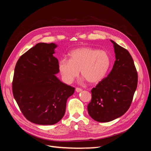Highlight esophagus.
I'll return each mask as SVG.
<instances>
[{"label": "esophagus", "mask_w": 151, "mask_h": 151, "mask_svg": "<svg viewBox=\"0 0 151 151\" xmlns=\"http://www.w3.org/2000/svg\"><path fill=\"white\" fill-rule=\"evenodd\" d=\"M76 92H77V93H80V92H81L82 91H83V89H81V88H76Z\"/></svg>", "instance_id": "1"}]
</instances>
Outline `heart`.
<instances>
[{
    "label": "heart",
    "mask_w": 151,
    "mask_h": 151,
    "mask_svg": "<svg viewBox=\"0 0 151 151\" xmlns=\"http://www.w3.org/2000/svg\"><path fill=\"white\" fill-rule=\"evenodd\" d=\"M111 65L109 54L104 50L91 47H81L72 50L69 60L62 58L58 62V70L63 81L70 84L81 74L91 84L102 81Z\"/></svg>",
    "instance_id": "obj_1"
}]
</instances>
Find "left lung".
I'll return each mask as SVG.
<instances>
[{
  "mask_svg": "<svg viewBox=\"0 0 151 151\" xmlns=\"http://www.w3.org/2000/svg\"><path fill=\"white\" fill-rule=\"evenodd\" d=\"M115 62L108 76L91 90L88 106L90 116L99 122L116 119L130 108L137 86L138 76L130 53L114 41Z\"/></svg>",
  "mask_w": 151,
  "mask_h": 151,
  "instance_id": "obj_1",
  "label": "left lung"
}]
</instances>
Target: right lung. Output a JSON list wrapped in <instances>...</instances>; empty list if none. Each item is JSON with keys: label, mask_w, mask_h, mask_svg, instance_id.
Returning a JSON list of instances; mask_svg holds the SVG:
<instances>
[{"label": "right lung", "mask_w": 151, "mask_h": 151, "mask_svg": "<svg viewBox=\"0 0 151 151\" xmlns=\"http://www.w3.org/2000/svg\"><path fill=\"white\" fill-rule=\"evenodd\" d=\"M55 43H39L19 58L14 69L12 93L27 120L38 125H54L64 116L67 99L75 88L55 76L58 61Z\"/></svg>", "instance_id": "add662e5"}]
</instances>
